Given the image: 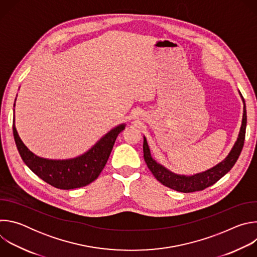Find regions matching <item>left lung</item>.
I'll return each mask as SVG.
<instances>
[{"label":"left lung","instance_id":"obj_1","mask_svg":"<svg viewBox=\"0 0 257 257\" xmlns=\"http://www.w3.org/2000/svg\"><path fill=\"white\" fill-rule=\"evenodd\" d=\"M240 95L242 97L244 107H243V119H242V125L240 128V132L237 138V141L235 142L233 149L231 150L228 157L222 161L213 168L199 173L195 174L193 176H185V175H177L175 173H172L168 169H166L164 166L157 163L151 156V151L149 148L148 141L146 138L143 137V158L144 161L148 165L149 169L155 176V178L161 182L163 185L179 191V192H194V191H200L203 190L211 185H213L215 182H217L222 177H224L235 165L237 162L242 149L244 145L245 140V132H246V123H247V115H246V104L244 101V98L240 92Z\"/></svg>","mask_w":257,"mask_h":257}]
</instances>
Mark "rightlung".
Here are the masks:
<instances>
[{"label":"right lung","mask_w":257,"mask_h":257,"mask_svg":"<svg viewBox=\"0 0 257 257\" xmlns=\"http://www.w3.org/2000/svg\"><path fill=\"white\" fill-rule=\"evenodd\" d=\"M124 129L125 124L115 127L80 157L70 160H49L35 156L26 148L13 122V135L22 161L48 184L63 190L84 187L93 182L104 168L116 138Z\"/></svg>","instance_id":"add662e5"}]
</instances>
